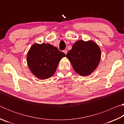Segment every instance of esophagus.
Listing matches in <instances>:
<instances>
[{"label":"esophagus","mask_w":124,"mask_h":124,"mask_svg":"<svg viewBox=\"0 0 124 124\" xmlns=\"http://www.w3.org/2000/svg\"><path fill=\"white\" fill-rule=\"evenodd\" d=\"M63 52H64V53L65 54H67V50H64V51H63Z\"/></svg>","instance_id":"obj_1"}]
</instances>
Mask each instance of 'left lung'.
<instances>
[{
  "label": "left lung",
  "mask_w": 124,
  "mask_h": 124,
  "mask_svg": "<svg viewBox=\"0 0 124 124\" xmlns=\"http://www.w3.org/2000/svg\"><path fill=\"white\" fill-rule=\"evenodd\" d=\"M73 70L78 74L86 77L94 72L99 64L101 51L95 42L79 40L73 45L66 54Z\"/></svg>",
  "instance_id": "1"
}]
</instances>
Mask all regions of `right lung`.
Wrapping results in <instances>:
<instances>
[{"label":"right lung","instance_id":"right-lung-1","mask_svg":"<svg viewBox=\"0 0 124 124\" xmlns=\"http://www.w3.org/2000/svg\"><path fill=\"white\" fill-rule=\"evenodd\" d=\"M64 53L49 43H34L27 54V62L29 70L38 79L44 80L55 73Z\"/></svg>","mask_w":124,"mask_h":124}]
</instances>
